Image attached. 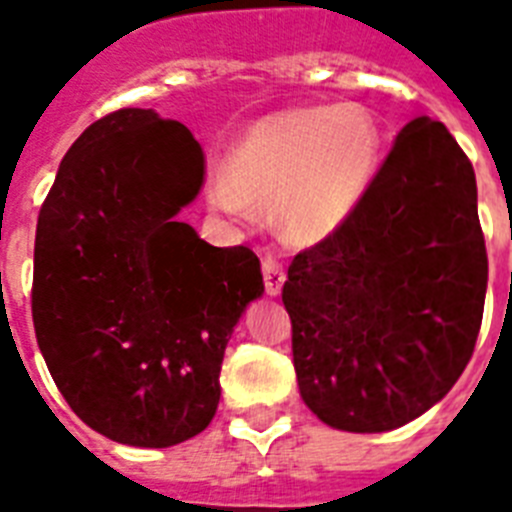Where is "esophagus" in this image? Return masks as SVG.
<instances>
[{"mask_svg":"<svg viewBox=\"0 0 512 512\" xmlns=\"http://www.w3.org/2000/svg\"><path fill=\"white\" fill-rule=\"evenodd\" d=\"M261 275H264V288H267L269 296H277L282 290V282H285V269H282V264L272 253H264V259H261Z\"/></svg>","mask_w":512,"mask_h":512,"instance_id":"obj_1","label":"esophagus"}]
</instances>
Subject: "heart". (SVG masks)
I'll return each mask as SVG.
<instances>
[{"label":"heart","mask_w":512,"mask_h":512,"mask_svg":"<svg viewBox=\"0 0 512 512\" xmlns=\"http://www.w3.org/2000/svg\"><path fill=\"white\" fill-rule=\"evenodd\" d=\"M380 155L383 137L367 110H282L256 121L232 147L211 198L235 219L248 222L253 208H264L293 240H320L357 211Z\"/></svg>","instance_id":"obj_1"}]
</instances>
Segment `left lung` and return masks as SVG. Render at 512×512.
Segmentation results:
<instances>
[{"label":"left lung","instance_id":"1","mask_svg":"<svg viewBox=\"0 0 512 512\" xmlns=\"http://www.w3.org/2000/svg\"><path fill=\"white\" fill-rule=\"evenodd\" d=\"M476 174L447 126H404L346 222L288 267L282 304L306 407L338 431L420 418L463 375L484 317Z\"/></svg>","mask_w":512,"mask_h":512}]
</instances>
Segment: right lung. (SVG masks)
<instances>
[{
  "mask_svg": "<svg viewBox=\"0 0 512 512\" xmlns=\"http://www.w3.org/2000/svg\"><path fill=\"white\" fill-rule=\"evenodd\" d=\"M203 174L185 124L121 108L73 142L39 211L36 341L71 410L118 444L174 447L211 423L227 341L264 293L251 248L177 222Z\"/></svg>",
  "mask_w": 512,
  "mask_h": 512,
  "instance_id": "right-lung-1",
  "label": "right lung"
}]
</instances>
